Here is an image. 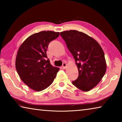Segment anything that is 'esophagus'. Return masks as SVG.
<instances>
[{
  "label": "esophagus",
  "instance_id": "obj_1",
  "mask_svg": "<svg viewBox=\"0 0 122 122\" xmlns=\"http://www.w3.org/2000/svg\"><path fill=\"white\" fill-rule=\"evenodd\" d=\"M62 67L63 69H66V67H67V65H66V63L63 62V64H62Z\"/></svg>",
  "mask_w": 122,
  "mask_h": 122
}]
</instances>
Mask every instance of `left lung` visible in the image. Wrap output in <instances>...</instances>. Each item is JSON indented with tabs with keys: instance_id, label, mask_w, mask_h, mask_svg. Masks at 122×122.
<instances>
[{
	"instance_id": "1",
	"label": "left lung",
	"mask_w": 122,
	"mask_h": 122,
	"mask_svg": "<svg viewBox=\"0 0 122 122\" xmlns=\"http://www.w3.org/2000/svg\"><path fill=\"white\" fill-rule=\"evenodd\" d=\"M60 35L78 68V76L72 83L83 92L89 91L97 85L106 71L102 47L92 37L77 30H66Z\"/></svg>"
}]
</instances>
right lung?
I'll return each instance as SVG.
<instances>
[{"instance_id": "obj_1", "label": "right lung", "mask_w": 122, "mask_h": 122, "mask_svg": "<svg viewBox=\"0 0 122 122\" xmlns=\"http://www.w3.org/2000/svg\"><path fill=\"white\" fill-rule=\"evenodd\" d=\"M59 34L49 30L36 33L26 39L18 49L16 71L22 81L33 90L39 92L48 87L59 71L51 65L46 54L49 44Z\"/></svg>"}]
</instances>
